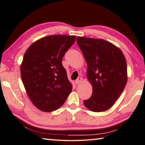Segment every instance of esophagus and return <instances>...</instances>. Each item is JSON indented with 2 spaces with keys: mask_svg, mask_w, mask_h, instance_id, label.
<instances>
[{
  "mask_svg": "<svg viewBox=\"0 0 145 145\" xmlns=\"http://www.w3.org/2000/svg\"><path fill=\"white\" fill-rule=\"evenodd\" d=\"M81 82H82V78L78 77L77 79L75 81V84H80Z\"/></svg>",
  "mask_w": 145,
  "mask_h": 145,
  "instance_id": "obj_1",
  "label": "esophagus"
}]
</instances>
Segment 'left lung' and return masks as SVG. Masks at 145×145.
Instances as JSON below:
<instances>
[{
	"label": "left lung",
	"instance_id": "left-lung-1",
	"mask_svg": "<svg viewBox=\"0 0 145 145\" xmlns=\"http://www.w3.org/2000/svg\"><path fill=\"white\" fill-rule=\"evenodd\" d=\"M77 42L88 65L87 78L93 86L91 98L84 104L93 112L106 111L127 83L125 57L119 48L103 39L78 37Z\"/></svg>",
	"mask_w": 145,
	"mask_h": 145
}]
</instances>
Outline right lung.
<instances>
[{
  "label": "right lung",
  "instance_id": "1",
  "mask_svg": "<svg viewBox=\"0 0 145 145\" xmlns=\"http://www.w3.org/2000/svg\"><path fill=\"white\" fill-rule=\"evenodd\" d=\"M75 40V35L47 36L33 42L25 52L21 76L29 98L41 111L58 109L72 92L62 59Z\"/></svg>",
  "mask_w": 145,
  "mask_h": 145
}]
</instances>
